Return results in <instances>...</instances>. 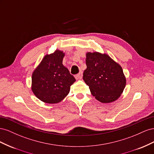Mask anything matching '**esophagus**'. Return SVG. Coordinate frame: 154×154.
<instances>
[{
    "label": "esophagus",
    "mask_w": 154,
    "mask_h": 154,
    "mask_svg": "<svg viewBox=\"0 0 154 154\" xmlns=\"http://www.w3.org/2000/svg\"><path fill=\"white\" fill-rule=\"evenodd\" d=\"M75 79H82V72L79 73L78 74L76 75L75 76Z\"/></svg>",
    "instance_id": "esophagus-1"
}]
</instances>
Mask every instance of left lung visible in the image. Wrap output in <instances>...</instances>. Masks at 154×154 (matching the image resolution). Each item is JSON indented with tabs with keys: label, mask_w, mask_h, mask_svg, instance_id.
Here are the masks:
<instances>
[{
	"label": "left lung",
	"mask_w": 154,
	"mask_h": 154,
	"mask_svg": "<svg viewBox=\"0 0 154 154\" xmlns=\"http://www.w3.org/2000/svg\"><path fill=\"white\" fill-rule=\"evenodd\" d=\"M86 69L83 80L95 98L103 103L116 100L126 86V77L121 66L108 55L99 52L86 54Z\"/></svg>",
	"instance_id": "obj_1"
}]
</instances>
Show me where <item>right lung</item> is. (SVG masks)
<instances>
[{
  "label": "right lung",
  "mask_w": 154,
  "mask_h": 154,
  "mask_svg": "<svg viewBox=\"0 0 154 154\" xmlns=\"http://www.w3.org/2000/svg\"><path fill=\"white\" fill-rule=\"evenodd\" d=\"M63 51L56 50L46 55L32 73V90L37 97L48 104L63 100L75 79L64 66Z\"/></svg>",
  "instance_id": "add662e5"
}]
</instances>
